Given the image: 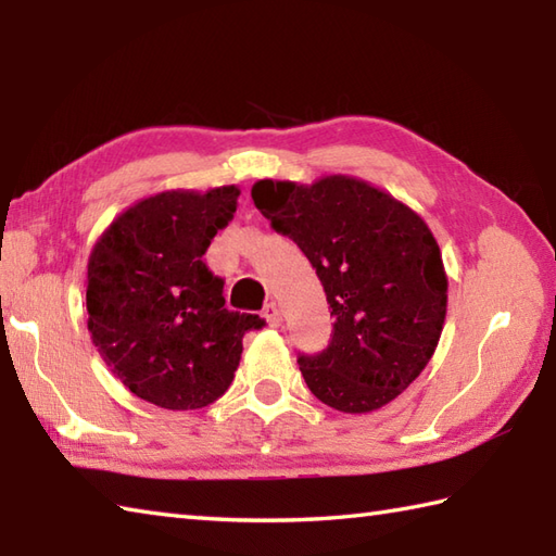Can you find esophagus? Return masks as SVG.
Masks as SVG:
<instances>
[{"instance_id": "34e87169", "label": "esophagus", "mask_w": 556, "mask_h": 556, "mask_svg": "<svg viewBox=\"0 0 556 556\" xmlns=\"http://www.w3.org/2000/svg\"><path fill=\"white\" fill-rule=\"evenodd\" d=\"M263 315H265V320H267L271 327H279V325H281V311H279V305H277L275 301H269V303L265 305Z\"/></svg>"}]
</instances>
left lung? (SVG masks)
<instances>
[{"label":"left lung","instance_id":"8db88e82","mask_svg":"<svg viewBox=\"0 0 556 556\" xmlns=\"http://www.w3.org/2000/svg\"><path fill=\"white\" fill-rule=\"evenodd\" d=\"M251 195L311 260L334 315L327 349L299 356L305 384L344 413L387 406L425 370L444 327L446 271L428 224L341 174L311 186L263 179Z\"/></svg>","mask_w":556,"mask_h":556}]
</instances>
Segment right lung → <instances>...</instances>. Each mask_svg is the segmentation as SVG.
<instances>
[{
  "label": "right lung",
  "mask_w": 556,
  "mask_h": 556,
  "mask_svg": "<svg viewBox=\"0 0 556 556\" xmlns=\"http://www.w3.org/2000/svg\"><path fill=\"white\" fill-rule=\"evenodd\" d=\"M239 188L164 191L116 217L88 260V329L124 387L160 408L193 410L227 392L260 315L224 308L203 263Z\"/></svg>",
  "instance_id": "right-lung-1"
}]
</instances>
